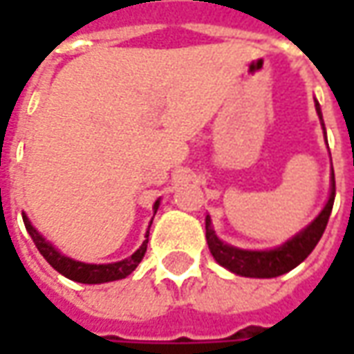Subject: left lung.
<instances>
[{"label":"left lung","instance_id":"8db88e82","mask_svg":"<svg viewBox=\"0 0 354 354\" xmlns=\"http://www.w3.org/2000/svg\"><path fill=\"white\" fill-rule=\"evenodd\" d=\"M315 108L319 113L322 131L326 136V129H324V121H322V111H320V104L315 100ZM328 146V142H326ZM335 197V180H334V169H332V178H330V195L324 208L320 210L319 216L307 223L304 230L297 231L294 237H290L286 243L274 248H267V250H246V248H237V246L223 243L222 239L216 235L214 227H212V220L207 214L205 218V230H207V243L210 248V254L214 256V260L222 267H225L231 273L239 274V277H250V279H273L279 274H284L297 267L301 261L313 252V248L322 237V233L326 230L328 218L334 207Z\"/></svg>","mask_w":354,"mask_h":354}]
</instances>
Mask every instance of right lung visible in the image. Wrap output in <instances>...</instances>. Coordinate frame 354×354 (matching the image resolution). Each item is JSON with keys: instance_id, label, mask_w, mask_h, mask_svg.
<instances>
[{"instance_id": "right-lung-1", "label": "right lung", "mask_w": 354, "mask_h": 354, "mask_svg": "<svg viewBox=\"0 0 354 354\" xmlns=\"http://www.w3.org/2000/svg\"><path fill=\"white\" fill-rule=\"evenodd\" d=\"M159 203L161 199L155 201L153 205V216L159 208ZM22 220H24V225H26V231L30 233V237L37 246V250L41 252V256L45 260L49 261L50 266L57 269L58 273L64 274L66 279L75 282H83V284H102V282H111L119 281V279H124L138 267V263L144 258V254L147 250V237H149V230L146 231V241L142 243L136 252L124 258L121 261H113V263H85V261H77L73 258H68L64 254L60 252L58 248L50 245L47 239L43 237L39 231L35 230L30 218H28L24 212H22ZM153 222V220H151Z\"/></svg>"}]
</instances>
